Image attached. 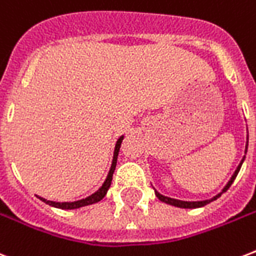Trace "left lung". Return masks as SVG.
Returning a JSON list of instances; mask_svg holds the SVG:
<instances>
[{"label": "left lung", "instance_id": "8db88e82", "mask_svg": "<svg viewBox=\"0 0 256 256\" xmlns=\"http://www.w3.org/2000/svg\"><path fill=\"white\" fill-rule=\"evenodd\" d=\"M246 150H247V148H246ZM243 160H244V157H243ZM243 160H242V162L239 164V166H238V169L235 170V173H234V176L231 177V180L228 181V184L224 186L223 189V192L224 193L226 190H227L230 186H231V184L234 182V180L236 178V176L238 173H239V170H240V166H242V164H243ZM222 193H219L218 196H214V198H210V200H206V202H181V200H176V198H166V196H162V194H160L157 190H156V196L161 200V202H166V204H170V206H180V208H200V206H206L208 202H214V200H216L218 198H220L222 196Z\"/></svg>", "mask_w": 256, "mask_h": 256}]
</instances>
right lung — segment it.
Segmentation results:
<instances>
[{"label":"right lung","instance_id":"right-lung-1","mask_svg":"<svg viewBox=\"0 0 256 256\" xmlns=\"http://www.w3.org/2000/svg\"><path fill=\"white\" fill-rule=\"evenodd\" d=\"M122 140H124V136H120V140L116 141V145H115V150H114V158H112V165H111L110 172H108V176H107L104 184L102 185V188L99 189L98 192H95L94 194L88 196V198H83V200H79V202H50V200H46V198H38L42 200L46 204H48V206H54V208H62V210H76V208H80V206H90V204H95V202H100V200L106 196L107 190H108V188H110L111 180H112V174H114L115 166H116V158H118V152H120Z\"/></svg>","mask_w":256,"mask_h":256}]
</instances>
